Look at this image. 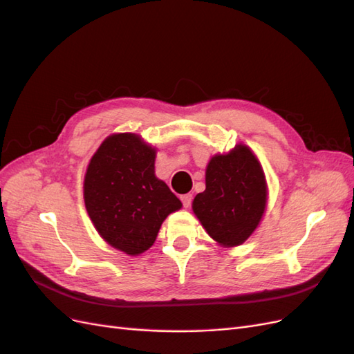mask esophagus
<instances>
[{"label": "esophagus", "mask_w": 354, "mask_h": 354, "mask_svg": "<svg viewBox=\"0 0 354 354\" xmlns=\"http://www.w3.org/2000/svg\"><path fill=\"white\" fill-rule=\"evenodd\" d=\"M180 199H181V202H183V207H185V208H189V207H190V203H192V195H190V194L181 195Z\"/></svg>", "instance_id": "esophagus-1"}]
</instances>
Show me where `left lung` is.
Here are the masks:
<instances>
[{
  "label": "left lung",
  "instance_id": "left-lung-1",
  "mask_svg": "<svg viewBox=\"0 0 354 354\" xmlns=\"http://www.w3.org/2000/svg\"><path fill=\"white\" fill-rule=\"evenodd\" d=\"M205 190L192 203L209 236L223 246H238L259 226L267 202V185L259 159L245 145L212 156Z\"/></svg>",
  "mask_w": 354,
  "mask_h": 354
}]
</instances>
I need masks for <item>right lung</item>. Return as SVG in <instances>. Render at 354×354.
<instances>
[{
  "label": "right lung",
  "instance_id": "right-lung-1",
  "mask_svg": "<svg viewBox=\"0 0 354 354\" xmlns=\"http://www.w3.org/2000/svg\"><path fill=\"white\" fill-rule=\"evenodd\" d=\"M155 147L131 133L112 134L90 160L84 201L100 236L113 248L138 255L153 245L180 199L155 176Z\"/></svg>",
  "mask_w": 354,
  "mask_h": 354
}]
</instances>
